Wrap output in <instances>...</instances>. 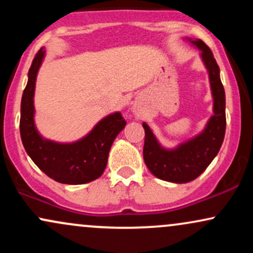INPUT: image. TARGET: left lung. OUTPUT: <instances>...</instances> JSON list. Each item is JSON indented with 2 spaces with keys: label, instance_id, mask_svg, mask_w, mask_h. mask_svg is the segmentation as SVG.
<instances>
[{
  "label": "left lung",
  "instance_id": "obj_1",
  "mask_svg": "<svg viewBox=\"0 0 253 253\" xmlns=\"http://www.w3.org/2000/svg\"><path fill=\"white\" fill-rule=\"evenodd\" d=\"M185 39L201 51V59L210 76L213 115L201 133L175 149L162 146L149 125L143 124L145 164L159 179L173 183H188L201 175L219 152L226 130L225 89L220 80L219 65L211 48L202 40Z\"/></svg>",
  "mask_w": 253,
  "mask_h": 253
}]
</instances>
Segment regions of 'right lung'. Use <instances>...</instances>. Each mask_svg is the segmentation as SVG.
<instances>
[{
  "label": "right lung",
  "instance_id": "1",
  "mask_svg": "<svg viewBox=\"0 0 253 253\" xmlns=\"http://www.w3.org/2000/svg\"><path fill=\"white\" fill-rule=\"evenodd\" d=\"M45 58L40 48L28 71V82L21 98L20 134L27 155L42 172L64 184H84L103 173L109 150L126 126L121 113L115 112L98 121L85 136L75 143H56L42 138L34 124V90L37 75Z\"/></svg>",
  "mask_w": 253,
  "mask_h": 253
}]
</instances>
